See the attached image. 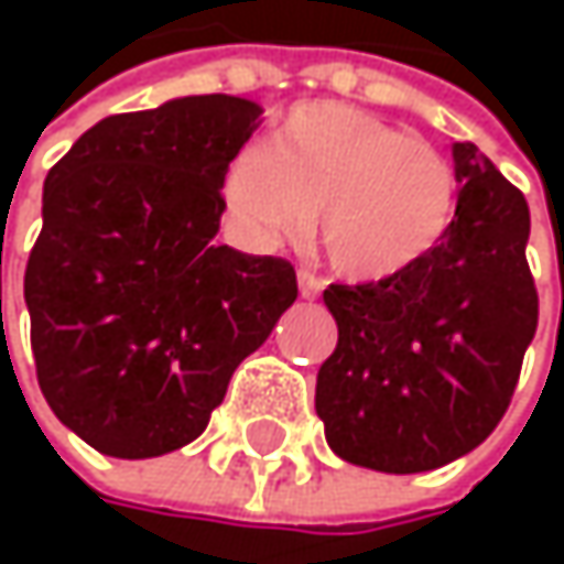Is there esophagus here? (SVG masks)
<instances>
[{"label": "esophagus", "instance_id": "34e87169", "mask_svg": "<svg viewBox=\"0 0 564 564\" xmlns=\"http://www.w3.org/2000/svg\"><path fill=\"white\" fill-rule=\"evenodd\" d=\"M296 283H300V293H303L306 300H313V296H316V293L323 290V281H319L316 274H310V271H303V268L296 271Z\"/></svg>", "mask_w": 564, "mask_h": 564}]
</instances>
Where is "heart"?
Here are the masks:
<instances>
[{
	"instance_id": "obj_1",
	"label": "heart",
	"mask_w": 564,
	"mask_h": 564,
	"mask_svg": "<svg viewBox=\"0 0 564 564\" xmlns=\"http://www.w3.org/2000/svg\"><path fill=\"white\" fill-rule=\"evenodd\" d=\"M225 205L254 245L310 231L329 264L359 281L424 261L447 235L457 175L441 150L349 104L293 107L268 150H241L225 172Z\"/></svg>"
}]
</instances>
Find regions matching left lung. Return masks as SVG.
Returning a JSON list of instances; mask_svg holds the SVG:
<instances>
[{
	"mask_svg": "<svg viewBox=\"0 0 564 564\" xmlns=\"http://www.w3.org/2000/svg\"><path fill=\"white\" fill-rule=\"evenodd\" d=\"M451 156L460 192L444 241L386 281L323 290L339 343L316 376V414L356 467L424 474L480 447L535 336L529 205L474 143Z\"/></svg>",
	"mask_w": 564,
	"mask_h": 564,
	"instance_id": "8db88e82",
	"label": "left lung"
}]
</instances>
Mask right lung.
I'll use <instances>...</instances> for the list:
<instances>
[{"mask_svg":"<svg viewBox=\"0 0 564 564\" xmlns=\"http://www.w3.org/2000/svg\"><path fill=\"white\" fill-rule=\"evenodd\" d=\"M261 113L231 94L117 113L45 178L25 268L39 386L57 421L107 457L195 441L296 300L290 261L215 241L225 172Z\"/></svg>","mask_w":564,"mask_h":564,"instance_id":"right-lung-1","label":"right lung"}]
</instances>
